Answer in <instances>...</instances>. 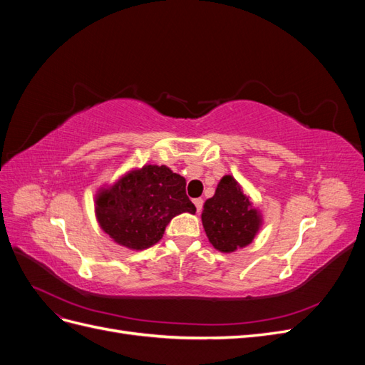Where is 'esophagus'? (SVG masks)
Here are the masks:
<instances>
[{"mask_svg":"<svg viewBox=\"0 0 365 365\" xmlns=\"http://www.w3.org/2000/svg\"><path fill=\"white\" fill-rule=\"evenodd\" d=\"M193 204H195V207H196V210H197V213H200L201 210H202V204H204V201L201 200V197H196V200H193Z\"/></svg>","mask_w":365,"mask_h":365,"instance_id":"1","label":"esophagus"}]
</instances>
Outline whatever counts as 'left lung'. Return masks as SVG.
I'll list each match as a JSON object with an SVG mask.
<instances>
[{"label":"left lung","mask_w":365,"mask_h":365,"mask_svg":"<svg viewBox=\"0 0 365 365\" xmlns=\"http://www.w3.org/2000/svg\"><path fill=\"white\" fill-rule=\"evenodd\" d=\"M205 235L217 251L233 252L250 245L262 225V217L231 175L219 181L213 197L202 210Z\"/></svg>","instance_id":"8db88e82"}]
</instances>
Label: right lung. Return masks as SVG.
Returning <instances> with one entry per match:
<instances>
[{"label":"right lung","mask_w":365,"mask_h":365,"mask_svg":"<svg viewBox=\"0 0 365 365\" xmlns=\"http://www.w3.org/2000/svg\"><path fill=\"white\" fill-rule=\"evenodd\" d=\"M185 212H196L185 180L165 165L130 170L96 197L102 230L118 245L137 251L155 245L172 217Z\"/></svg>","instance_id":"right-lung-1"}]
</instances>
